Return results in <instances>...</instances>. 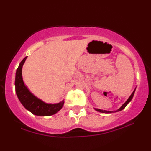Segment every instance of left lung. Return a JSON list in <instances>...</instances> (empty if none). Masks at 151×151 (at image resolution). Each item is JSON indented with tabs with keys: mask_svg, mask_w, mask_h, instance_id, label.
Masks as SVG:
<instances>
[{
	"mask_svg": "<svg viewBox=\"0 0 151 151\" xmlns=\"http://www.w3.org/2000/svg\"><path fill=\"white\" fill-rule=\"evenodd\" d=\"M135 90H136V88H135L134 90L133 91V92H132V93L131 94V96H130L129 97V99H127V101L125 102V103L122 104V105L120 107L119 109H118L117 110H116V111H106V110H102V109H96L94 108V110L96 111H98L99 112H102V113H112V112H119V111H122V110H123L125 107H126V106L128 104H129L130 102L131 101L132 97H133L134 96V92H135Z\"/></svg>",
	"mask_w": 151,
	"mask_h": 151,
	"instance_id": "8db88e82",
	"label": "left lung"
}]
</instances>
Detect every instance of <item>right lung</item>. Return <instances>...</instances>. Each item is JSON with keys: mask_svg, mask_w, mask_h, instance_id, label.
<instances>
[{"mask_svg": "<svg viewBox=\"0 0 151 151\" xmlns=\"http://www.w3.org/2000/svg\"><path fill=\"white\" fill-rule=\"evenodd\" d=\"M27 57L23 58L18 67L15 76V91L18 99L25 109L37 116H51L63 108L65 101L58 103H47L34 95L25 85L22 78V66Z\"/></svg>", "mask_w": 151, "mask_h": 151, "instance_id": "obj_1", "label": "right lung"}]
</instances>
